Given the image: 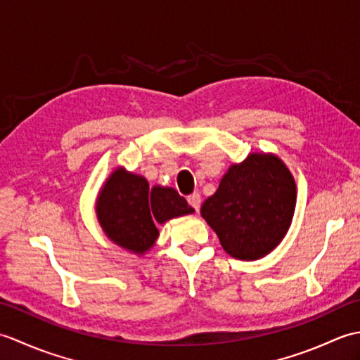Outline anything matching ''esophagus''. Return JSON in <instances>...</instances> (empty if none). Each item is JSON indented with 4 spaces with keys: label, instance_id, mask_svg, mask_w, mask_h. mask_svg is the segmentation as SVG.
Masks as SVG:
<instances>
[{
    "label": "esophagus",
    "instance_id": "esophagus-1",
    "mask_svg": "<svg viewBox=\"0 0 360 360\" xmlns=\"http://www.w3.org/2000/svg\"><path fill=\"white\" fill-rule=\"evenodd\" d=\"M188 204L192 205V207H193L196 212L200 210V207H201V195L198 193V192L190 195V196H188Z\"/></svg>",
    "mask_w": 360,
    "mask_h": 360
}]
</instances>
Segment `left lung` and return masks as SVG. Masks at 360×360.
Wrapping results in <instances>:
<instances>
[{"mask_svg": "<svg viewBox=\"0 0 360 360\" xmlns=\"http://www.w3.org/2000/svg\"><path fill=\"white\" fill-rule=\"evenodd\" d=\"M295 209V182L278 158L250 155L232 165L201 215L229 255L257 259L286 235Z\"/></svg>", "mask_w": 360, "mask_h": 360, "instance_id": "left-lung-1", "label": "left lung"}]
</instances>
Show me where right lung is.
<instances>
[{"mask_svg": "<svg viewBox=\"0 0 360 360\" xmlns=\"http://www.w3.org/2000/svg\"><path fill=\"white\" fill-rule=\"evenodd\" d=\"M193 213L174 188L150 186L142 176L114 172L97 200V218L105 233L119 246L143 254L155 244L156 223Z\"/></svg>", "mask_w": 360, "mask_h": 360, "instance_id": "right-lung-1", "label": "right lung"}]
</instances>
